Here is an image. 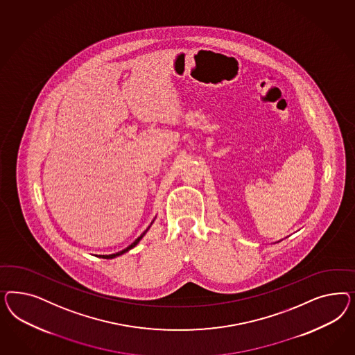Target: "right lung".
Returning a JSON list of instances; mask_svg holds the SVG:
<instances>
[{
	"label": "right lung",
	"instance_id": "add662e5",
	"mask_svg": "<svg viewBox=\"0 0 355 355\" xmlns=\"http://www.w3.org/2000/svg\"><path fill=\"white\" fill-rule=\"evenodd\" d=\"M155 218H156V217H155ZM155 218H153V220H152V223H150V226H148V227H147V229H146V230H144V232H143V233H141V234H140V236H138V238H137V239H135V241H134V242H132V243H131V245H130V246H128V248H123V250H122V251H119V252H116V254H110V255H98V258H103V259L117 258V257H119V255H122V254H125V252H128V251H130V250H131V248H135V246H137V245H138V243H139L140 239H141V238H143V236H146V233H147V232H148V230H150V225H152V224H153V221H155Z\"/></svg>",
	"mask_w": 355,
	"mask_h": 355
}]
</instances>
